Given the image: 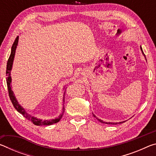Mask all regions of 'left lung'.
<instances>
[{"label":"left lung","instance_id":"8db88e82","mask_svg":"<svg viewBox=\"0 0 156 156\" xmlns=\"http://www.w3.org/2000/svg\"><path fill=\"white\" fill-rule=\"evenodd\" d=\"M140 50H141V51H142V55H143V56H144V58H145V60H147V59H146V56H145V55H144V52H143V51H142V47L140 46ZM92 114H93V115H94V117H95L96 118V119L99 121V122H100L101 123H105V124H108V125H117V124H121V123H123V122H125V121H122V122H105V121H103V120H100V119H99V118H98L96 115H95L93 113H92Z\"/></svg>","mask_w":156,"mask_h":156}]
</instances>
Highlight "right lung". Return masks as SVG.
<instances>
[{
  "instance_id": "add662e5",
  "label": "right lung",
  "mask_w": 156,
  "mask_h": 156,
  "mask_svg": "<svg viewBox=\"0 0 156 156\" xmlns=\"http://www.w3.org/2000/svg\"><path fill=\"white\" fill-rule=\"evenodd\" d=\"M18 40H19V36H17V38H16L14 44L12 47L11 49V54H10L9 58L8 59V61L7 63V71H6V74L7 76V78H6L7 81V88H8V91H9V96L10 98V100L12 102L13 105L16 109L17 110V112L21 113L25 118H27V120H30L31 122L34 124L35 125L37 126H42V125H54L55 123L58 122L61 119L63 113L65 112V107H64V104H63L62 107V111L60 114L59 115L58 117H57L54 119H49V120H42L40 118H38L36 117H34L26 112V110L23 108L21 105H20L19 102H18L16 97L15 96V94L14 91L12 90V77H11V71L12 69V66H13V62H14V57H15V54L16 51V48L18 46ZM66 86V85H65ZM65 87L63 88H65ZM65 92L64 94H63V102H65Z\"/></svg>"
}]
</instances>
